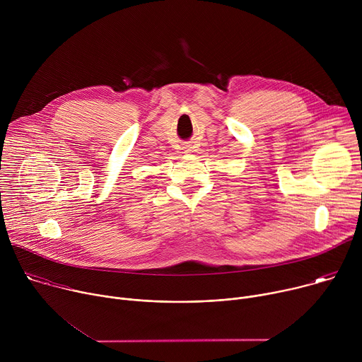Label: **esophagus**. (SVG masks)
Wrapping results in <instances>:
<instances>
[{"label":"esophagus","mask_w":362,"mask_h":362,"mask_svg":"<svg viewBox=\"0 0 362 362\" xmlns=\"http://www.w3.org/2000/svg\"><path fill=\"white\" fill-rule=\"evenodd\" d=\"M185 148H186V150H185V153H189V151H190V150H189V148H190L189 146H187V147H185Z\"/></svg>","instance_id":"1"}]
</instances>
